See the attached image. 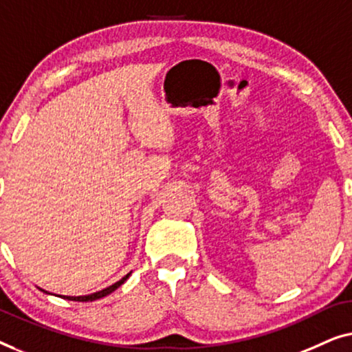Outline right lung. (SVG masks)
Returning <instances> with one entry per match:
<instances>
[{
	"mask_svg": "<svg viewBox=\"0 0 352 352\" xmlns=\"http://www.w3.org/2000/svg\"><path fill=\"white\" fill-rule=\"evenodd\" d=\"M131 276V273H127L124 277H122V279H120L118 282H115V284L113 285H110V287H107V289H103V290H98V292H96V294H91V295H82V296H67V295H57V296H62V298H65V300H72V301H96V300H98V298H103V296H107V295H110L111 292H115L118 287H121L122 284H124V282L127 280V277ZM43 290V289H41ZM44 294H49V292H46V290H43Z\"/></svg>",
	"mask_w": 352,
	"mask_h": 352,
	"instance_id": "1",
	"label": "right lung"
}]
</instances>
